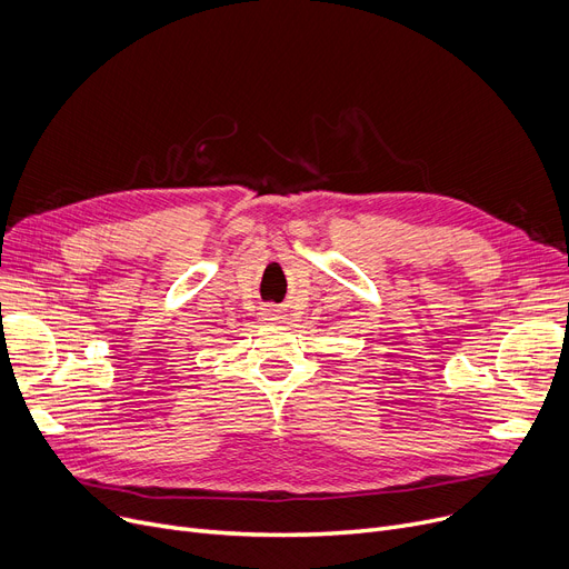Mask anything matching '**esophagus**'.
<instances>
[{
	"label": "esophagus",
	"instance_id": "34e87169",
	"mask_svg": "<svg viewBox=\"0 0 569 569\" xmlns=\"http://www.w3.org/2000/svg\"><path fill=\"white\" fill-rule=\"evenodd\" d=\"M262 318L269 322H283V313L279 309H264Z\"/></svg>",
	"mask_w": 569,
	"mask_h": 569
}]
</instances>
